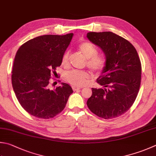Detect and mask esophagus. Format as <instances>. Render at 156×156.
<instances>
[{
	"label": "esophagus",
	"mask_w": 156,
	"mask_h": 156,
	"mask_svg": "<svg viewBox=\"0 0 156 156\" xmlns=\"http://www.w3.org/2000/svg\"><path fill=\"white\" fill-rule=\"evenodd\" d=\"M72 88L74 91H77V90H79L81 89V87H77V86H72Z\"/></svg>",
	"instance_id": "esophagus-1"
}]
</instances>
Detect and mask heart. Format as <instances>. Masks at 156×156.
<instances>
[{
    "label": "heart",
    "mask_w": 156,
    "mask_h": 156,
    "mask_svg": "<svg viewBox=\"0 0 156 156\" xmlns=\"http://www.w3.org/2000/svg\"><path fill=\"white\" fill-rule=\"evenodd\" d=\"M79 51L86 58V65L89 69L95 73H101L105 68L107 58L104 55L98 54V49L90 42H83L78 47ZM70 51H66L62 58V64L67 66L69 63ZM88 73L85 70H73L65 74V79L73 86L80 87L86 83Z\"/></svg>",
    "instance_id": "b5f03b06"
}]
</instances>
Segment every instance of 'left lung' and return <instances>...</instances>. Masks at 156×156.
Wrapping results in <instances>:
<instances>
[{"label": "left lung", "mask_w": 156, "mask_h": 156, "mask_svg": "<svg viewBox=\"0 0 156 156\" xmlns=\"http://www.w3.org/2000/svg\"><path fill=\"white\" fill-rule=\"evenodd\" d=\"M87 37L102 49L107 64L87 100L89 109L105 119L119 117L130 109L141 81V63L134 47L112 32H90Z\"/></svg>", "instance_id": "1"}]
</instances>
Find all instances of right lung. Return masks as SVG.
Masks as SVG:
<instances>
[{"label":"right lung","instance_id":"obj_1","mask_svg":"<svg viewBox=\"0 0 156 156\" xmlns=\"http://www.w3.org/2000/svg\"><path fill=\"white\" fill-rule=\"evenodd\" d=\"M73 35L39 36L23 43L17 50L11 75L12 86L20 104L32 115L53 118L63 111L73 92L65 83L50 90L51 76L61 65Z\"/></svg>","mask_w":156,"mask_h":156}]
</instances>
